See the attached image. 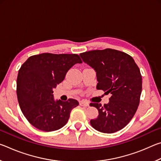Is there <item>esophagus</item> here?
Here are the masks:
<instances>
[{"label":"esophagus","instance_id":"obj_1","mask_svg":"<svg viewBox=\"0 0 161 161\" xmlns=\"http://www.w3.org/2000/svg\"><path fill=\"white\" fill-rule=\"evenodd\" d=\"M80 104L81 107H89V103H87L85 101H81V102H80Z\"/></svg>","mask_w":161,"mask_h":161}]
</instances>
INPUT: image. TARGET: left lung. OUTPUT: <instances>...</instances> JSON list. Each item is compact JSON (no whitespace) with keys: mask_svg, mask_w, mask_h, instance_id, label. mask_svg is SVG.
<instances>
[{"mask_svg":"<svg viewBox=\"0 0 161 161\" xmlns=\"http://www.w3.org/2000/svg\"><path fill=\"white\" fill-rule=\"evenodd\" d=\"M80 57L95 70L97 89L111 94L109 102L91 103L99 115L92 119L98 131L112 133L126 126L136 112L142 91V77L134 59L123 52L105 49L81 53Z\"/></svg>","mask_w":161,"mask_h":161,"instance_id":"left-lung-1","label":"left lung"}]
</instances>
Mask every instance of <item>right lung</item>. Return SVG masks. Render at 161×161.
<instances>
[{
  "label": "right lung",
  "mask_w": 161,
  "mask_h": 161,
  "mask_svg": "<svg viewBox=\"0 0 161 161\" xmlns=\"http://www.w3.org/2000/svg\"><path fill=\"white\" fill-rule=\"evenodd\" d=\"M77 63H82L78 54L42 53L30 57L20 68L18 101L23 115L36 129L46 132L61 129L79 105L76 99L55 101L53 96V89Z\"/></svg>",
  "instance_id": "right-lung-1"
}]
</instances>
